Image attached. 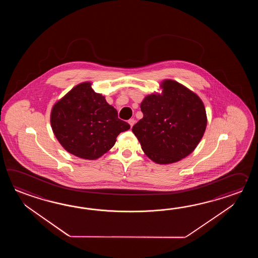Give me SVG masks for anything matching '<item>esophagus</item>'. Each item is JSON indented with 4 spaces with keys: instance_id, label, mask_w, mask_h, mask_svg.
<instances>
[{
    "instance_id": "34e87169",
    "label": "esophagus",
    "mask_w": 258,
    "mask_h": 258,
    "mask_svg": "<svg viewBox=\"0 0 258 258\" xmlns=\"http://www.w3.org/2000/svg\"><path fill=\"white\" fill-rule=\"evenodd\" d=\"M128 122H129V124L131 125V127H133V125L136 123V120H135V119H130V120L128 121Z\"/></svg>"
}]
</instances>
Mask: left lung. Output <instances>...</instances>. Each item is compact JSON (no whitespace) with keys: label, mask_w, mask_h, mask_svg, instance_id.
Here are the masks:
<instances>
[{"label":"left lung","mask_w":258,"mask_h":258,"mask_svg":"<svg viewBox=\"0 0 258 258\" xmlns=\"http://www.w3.org/2000/svg\"><path fill=\"white\" fill-rule=\"evenodd\" d=\"M163 92L146 97L143 118L132 128L148 158L159 164L179 161L192 153L203 137L207 114L197 94L173 80Z\"/></svg>","instance_id":"1"}]
</instances>
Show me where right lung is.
I'll use <instances>...</instances> for the list:
<instances>
[{
    "label": "right lung",
    "instance_id": "add662e5",
    "mask_svg": "<svg viewBox=\"0 0 258 258\" xmlns=\"http://www.w3.org/2000/svg\"><path fill=\"white\" fill-rule=\"evenodd\" d=\"M50 123L64 149L86 159L101 157L114 146L119 134L130 128L87 82L75 87L53 106Z\"/></svg>",
    "mask_w": 258,
    "mask_h": 258
}]
</instances>
